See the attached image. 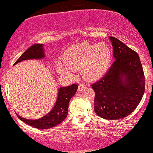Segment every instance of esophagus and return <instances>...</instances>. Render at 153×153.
I'll return each instance as SVG.
<instances>
[{
  "label": "esophagus",
  "instance_id": "34e87169",
  "mask_svg": "<svg viewBox=\"0 0 153 153\" xmlns=\"http://www.w3.org/2000/svg\"><path fill=\"white\" fill-rule=\"evenodd\" d=\"M85 85H83V84H80V85H78V91H81L83 90V89H85Z\"/></svg>",
  "mask_w": 153,
  "mask_h": 153
}]
</instances>
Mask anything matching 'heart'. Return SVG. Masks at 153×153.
<instances>
[{
    "label": "heart",
    "instance_id": "obj_1",
    "mask_svg": "<svg viewBox=\"0 0 153 153\" xmlns=\"http://www.w3.org/2000/svg\"><path fill=\"white\" fill-rule=\"evenodd\" d=\"M110 61L111 51L104 44H79L66 51L62 62H57V71L60 75L72 77L73 71L80 70L84 78L93 80L107 71Z\"/></svg>",
    "mask_w": 153,
    "mask_h": 153
}]
</instances>
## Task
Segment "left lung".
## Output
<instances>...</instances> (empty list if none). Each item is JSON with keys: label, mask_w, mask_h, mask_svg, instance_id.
Masks as SVG:
<instances>
[{"label": "left lung", "mask_w": 153, "mask_h": 153, "mask_svg": "<svg viewBox=\"0 0 153 153\" xmlns=\"http://www.w3.org/2000/svg\"><path fill=\"white\" fill-rule=\"evenodd\" d=\"M114 62L91 86L94 111L103 119L124 118L134 111L145 92V75L138 54L118 39L109 36Z\"/></svg>", "instance_id": "obj_1"}]
</instances>
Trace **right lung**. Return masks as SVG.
Instances as JSON below:
<instances>
[{"label":"right lung","instance_id":"add662e5","mask_svg":"<svg viewBox=\"0 0 153 153\" xmlns=\"http://www.w3.org/2000/svg\"><path fill=\"white\" fill-rule=\"evenodd\" d=\"M45 57V53L44 50V45L36 44L26 50L17 59L13 65L24 60L42 59ZM77 90H78V85L76 84H73L70 86L59 88L57 92L58 94H57V101L53 108L48 114L42 118L29 119L23 118L19 114H17V116L22 122L36 129H45L55 127L62 122L68 116L69 102L71 98L75 94Z\"/></svg>","mask_w":153,"mask_h":153}]
</instances>
